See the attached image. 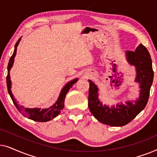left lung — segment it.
<instances>
[{"mask_svg": "<svg viewBox=\"0 0 157 157\" xmlns=\"http://www.w3.org/2000/svg\"><path fill=\"white\" fill-rule=\"evenodd\" d=\"M126 58L128 63L136 67V81L140 83V96L134 104L127 101L126 105L120 104L111 107L106 105L103 106L98 98L97 86L91 80H89V110L98 121L109 126L126 125L145 108L149 97L154 71L151 59L147 48L140 44L134 51H126Z\"/></svg>", "mask_w": 157, "mask_h": 157, "instance_id": "left-lung-1", "label": "left lung"}]
</instances>
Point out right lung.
Instances as JSON below:
<instances>
[{
	"label": "right lung",
	"instance_id": "add662e5",
	"mask_svg": "<svg viewBox=\"0 0 157 157\" xmlns=\"http://www.w3.org/2000/svg\"><path fill=\"white\" fill-rule=\"evenodd\" d=\"M21 38H19L18 41L16 42V45H15V49L13 51V53L10 57L9 60V62H8V75L7 77H6V83H7V88L8 94L11 98V99L13 102V104L17 109L20 111L21 114L24 116V117L29 118V119L33 120V121H38V122H45V121H48L50 120L54 119L55 117H56L59 114L60 112H61V110L63 109L64 107V100H65V97L66 94L68 91V90L70 89V88H71L73 84H74L75 83L77 82L78 81V78L74 79L70 82H68L67 84H66L65 86L63 88V89L61 90V94H60L59 97L58 98V101L55 103L53 106L49 107L48 109H38V108H35V109H25L22 106H19V105L16 103V101L13 98V96L11 93V91H10V86H11V81H10V74L9 71L10 68L13 66V64L14 61V58L16 56V50H17V46L19 44V41H20Z\"/></svg>",
	"mask_w": 157,
	"mask_h": 157
}]
</instances>
